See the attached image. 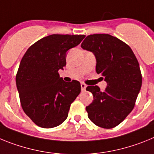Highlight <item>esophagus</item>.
I'll return each instance as SVG.
<instances>
[{"mask_svg":"<svg viewBox=\"0 0 154 154\" xmlns=\"http://www.w3.org/2000/svg\"><path fill=\"white\" fill-rule=\"evenodd\" d=\"M81 90L84 91H85V89H86L87 88V85H85V83H81Z\"/></svg>","mask_w":154,"mask_h":154,"instance_id":"34e87169","label":"esophagus"}]
</instances>
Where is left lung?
I'll return each mask as SVG.
<instances>
[{"mask_svg": "<svg viewBox=\"0 0 154 154\" xmlns=\"http://www.w3.org/2000/svg\"><path fill=\"white\" fill-rule=\"evenodd\" d=\"M81 47L94 54L96 72L108 84L105 91L98 86L87 87L94 96V101L86 107L88 118L97 126L114 128L135 106L142 86L138 60L129 45L109 34L88 35Z\"/></svg>", "mask_w": 154, "mask_h": 154, "instance_id": "obj_1", "label": "left lung"}]
</instances>
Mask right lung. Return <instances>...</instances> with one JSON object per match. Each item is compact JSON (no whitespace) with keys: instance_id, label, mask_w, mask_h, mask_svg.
Wrapping results in <instances>:
<instances>
[{"instance_id":"add662e5","label":"right lung","mask_w":154,"mask_h":154,"mask_svg":"<svg viewBox=\"0 0 154 154\" xmlns=\"http://www.w3.org/2000/svg\"><path fill=\"white\" fill-rule=\"evenodd\" d=\"M85 35L53 34L41 38L27 49L16 74L21 108L42 128L62 124L71 103L81 93V84L67 83L58 71L66 66V53L81 43Z\"/></svg>"}]
</instances>
